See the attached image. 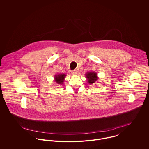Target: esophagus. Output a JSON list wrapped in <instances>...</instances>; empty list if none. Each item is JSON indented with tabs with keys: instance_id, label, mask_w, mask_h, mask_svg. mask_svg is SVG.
I'll use <instances>...</instances> for the list:
<instances>
[{
	"instance_id": "obj_1",
	"label": "esophagus",
	"mask_w": 149,
	"mask_h": 149,
	"mask_svg": "<svg viewBox=\"0 0 149 149\" xmlns=\"http://www.w3.org/2000/svg\"><path fill=\"white\" fill-rule=\"evenodd\" d=\"M71 73L72 75H76L77 74V72L76 70H72L71 72Z\"/></svg>"
}]
</instances>
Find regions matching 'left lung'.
<instances>
[{"mask_svg": "<svg viewBox=\"0 0 149 149\" xmlns=\"http://www.w3.org/2000/svg\"><path fill=\"white\" fill-rule=\"evenodd\" d=\"M97 75V74L94 72L86 73V77L87 78V80L88 81V83H89V84H93V83H96L98 79Z\"/></svg>", "mask_w": 149, "mask_h": 149, "instance_id": "left-lung-1", "label": "left lung"}]
</instances>
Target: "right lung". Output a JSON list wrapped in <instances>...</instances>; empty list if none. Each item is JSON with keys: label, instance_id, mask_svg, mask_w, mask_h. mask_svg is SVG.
Returning a JSON list of instances; mask_svg holds the SVG:
<instances>
[{"label": "right lung", "instance_id": "1", "mask_svg": "<svg viewBox=\"0 0 149 149\" xmlns=\"http://www.w3.org/2000/svg\"><path fill=\"white\" fill-rule=\"evenodd\" d=\"M66 74H59L55 75L54 77V81H56V83L57 84H63L64 81V79L65 78Z\"/></svg>", "mask_w": 149, "mask_h": 149}]
</instances>
